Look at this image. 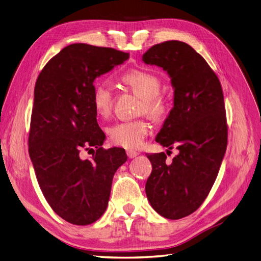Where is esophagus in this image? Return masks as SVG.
Returning <instances> with one entry per match:
<instances>
[{
    "instance_id": "34e87169",
    "label": "esophagus",
    "mask_w": 261,
    "mask_h": 261,
    "mask_svg": "<svg viewBox=\"0 0 261 261\" xmlns=\"http://www.w3.org/2000/svg\"><path fill=\"white\" fill-rule=\"evenodd\" d=\"M126 155H128L129 159H133L138 155V152L133 151V150H126Z\"/></svg>"
}]
</instances>
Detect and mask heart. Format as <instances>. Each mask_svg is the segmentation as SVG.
Masks as SVG:
<instances>
[{
    "label": "heart",
    "instance_id": "heart-1",
    "mask_svg": "<svg viewBox=\"0 0 261 261\" xmlns=\"http://www.w3.org/2000/svg\"><path fill=\"white\" fill-rule=\"evenodd\" d=\"M121 82L141 98L139 113H145L153 120H161L169 113V100L160 93L161 80L158 76L144 70L132 69L124 72ZM113 91L106 82L97 83L92 90V106L100 118L110 116ZM150 130L149 123L143 119L122 121L108 128L110 142L125 149H138L142 145Z\"/></svg>",
    "mask_w": 261,
    "mask_h": 261
}]
</instances>
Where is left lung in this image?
<instances>
[{
    "label": "left lung",
    "mask_w": 261,
    "mask_h": 261,
    "mask_svg": "<svg viewBox=\"0 0 261 261\" xmlns=\"http://www.w3.org/2000/svg\"><path fill=\"white\" fill-rule=\"evenodd\" d=\"M142 61L172 78L174 107L155 141L178 150L171 164L164 152L148 154L152 172L145 193L160 215L179 219L203 204L222 164L228 136L223 89L210 65L186 43L156 44Z\"/></svg>",
    "instance_id": "8db88e82"
}]
</instances>
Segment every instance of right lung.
I'll return each instance as SVG.
<instances>
[{
	"instance_id": "obj_1",
	"label": "right lung",
	"mask_w": 261,
	"mask_h": 261,
	"mask_svg": "<svg viewBox=\"0 0 261 261\" xmlns=\"http://www.w3.org/2000/svg\"><path fill=\"white\" fill-rule=\"evenodd\" d=\"M129 53L71 44L45 65L34 89L29 152L44 197L73 225L95 223L109 202L112 178L126 161L124 149H103L92 106L93 82L123 64ZM90 148V159L80 152Z\"/></svg>"
}]
</instances>
